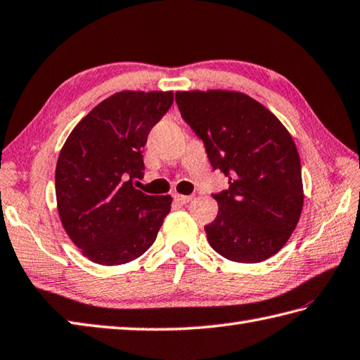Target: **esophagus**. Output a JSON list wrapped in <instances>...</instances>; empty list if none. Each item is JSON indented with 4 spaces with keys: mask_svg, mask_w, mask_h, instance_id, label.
I'll use <instances>...</instances> for the list:
<instances>
[{
    "mask_svg": "<svg viewBox=\"0 0 360 360\" xmlns=\"http://www.w3.org/2000/svg\"><path fill=\"white\" fill-rule=\"evenodd\" d=\"M192 200H193V196H190V195H179V193L174 195V201L179 202V204H187Z\"/></svg>",
    "mask_w": 360,
    "mask_h": 360,
    "instance_id": "obj_1",
    "label": "esophagus"
}]
</instances>
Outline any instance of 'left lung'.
<instances>
[{
  "mask_svg": "<svg viewBox=\"0 0 360 360\" xmlns=\"http://www.w3.org/2000/svg\"><path fill=\"white\" fill-rule=\"evenodd\" d=\"M182 118L195 131L214 170L229 178L214 195L210 246L232 262L256 264L276 255L302 212L301 160L290 132L255 98L234 90L176 91Z\"/></svg>",
  "mask_w": 360,
  "mask_h": 360,
  "instance_id": "8db88e82",
  "label": "left lung"
}]
</instances>
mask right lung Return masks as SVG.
Listing matches in <instances>:
<instances>
[{"label": "right lung", "mask_w": 360, "mask_h": 360, "mask_svg": "<svg viewBox=\"0 0 360 360\" xmlns=\"http://www.w3.org/2000/svg\"><path fill=\"white\" fill-rule=\"evenodd\" d=\"M173 104V91L123 90L105 98L70 132L56 165L63 229L91 262L122 265L158 237L170 195L136 188L148 134Z\"/></svg>", "instance_id": "add662e5"}]
</instances>
